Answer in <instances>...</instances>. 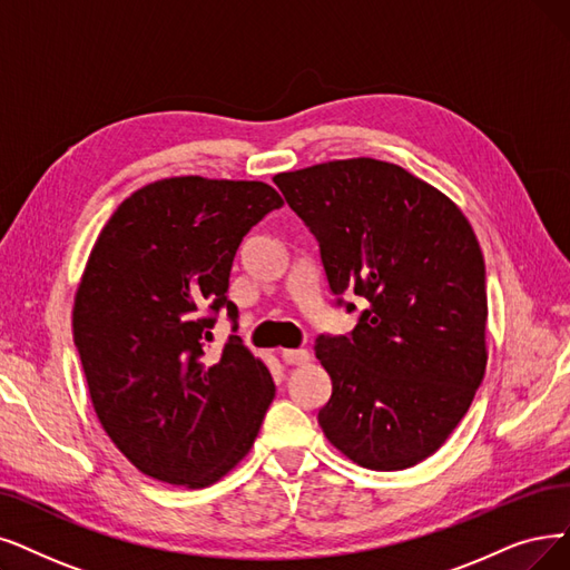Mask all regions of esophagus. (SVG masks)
<instances>
[{
  "instance_id": "34e87169",
  "label": "esophagus",
  "mask_w": 570,
  "mask_h": 570,
  "mask_svg": "<svg viewBox=\"0 0 570 570\" xmlns=\"http://www.w3.org/2000/svg\"><path fill=\"white\" fill-rule=\"evenodd\" d=\"M281 357H283L285 364H306L311 355H308L306 348H285L281 353Z\"/></svg>"
}]
</instances>
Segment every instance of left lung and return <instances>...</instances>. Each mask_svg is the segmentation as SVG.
I'll return each instance as SVG.
<instances>
[{"mask_svg": "<svg viewBox=\"0 0 570 570\" xmlns=\"http://www.w3.org/2000/svg\"><path fill=\"white\" fill-rule=\"evenodd\" d=\"M321 245L336 306L367 299L348 336L321 334L332 379L317 412L353 463L404 470L461 423L487 370V268L470 222L442 191L376 158L273 177Z\"/></svg>", "mask_w": 570, "mask_h": 570, "instance_id": "1", "label": "left lung"}]
</instances>
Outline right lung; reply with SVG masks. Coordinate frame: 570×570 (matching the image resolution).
I'll return each mask as SVG.
<instances>
[{"instance_id":"obj_1","label":"right lung","mask_w":570,"mask_h":570,"mask_svg":"<svg viewBox=\"0 0 570 570\" xmlns=\"http://www.w3.org/2000/svg\"><path fill=\"white\" fill-rule=\"evenodd\" d=\"M283 198L264 181L170 177L128 196L100 232L75 297L90 402L124 456L158 482L203 489L255 444L276 385L232 334L226 308L243 236Z\"/></svg>"}]
</instances>
